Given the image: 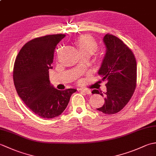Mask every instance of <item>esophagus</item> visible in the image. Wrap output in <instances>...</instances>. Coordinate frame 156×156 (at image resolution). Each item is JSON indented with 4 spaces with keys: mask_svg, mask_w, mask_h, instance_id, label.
I'll return each mask as SVG.
<instances>
[{
    "mask_svg": "<svg viewBox=\"0 0 156 156\" xmlns=\"http://www.w3.org/2000/svg\"><path fill=\"white\" fill-rule=\"evenodd\" d=\"M80 90L83 92V93L86 94H91V90H88V89H83V88H80Z\"/></svg>",
    "mask_w": 156,
    "mask_h": 156,
    "instance_id": "34e87169",
    "label": "esophagus"
}]
</instances>
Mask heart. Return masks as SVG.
<instances>
[{
    "instance_id": "heart-1",
    "label": "heart",
    "mask_w": 156,
    "mask_h": 156,
    "mask_svg": "<svg viewBox=\"0 0 156 156\" xmlns=\"http://www.w3.org/2000/svg\"><path fill=\"white\" fill-rule=\"evenodd\" d=\"M76 45L82 54L92 55L97 50V44L89 36L83 35L79 37L76 41Z\"/></svg>"
}]
</instances>
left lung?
<instances>
[{
	"mask_svg": "<svg viewBox=\"0 0 156 156\" xmlns=\"http://www.w3.org/2000/svg\"><path fill=\"white\" fill-rule=\"evenodd\" d=\"M103 42L106 52L98 74L102 80L107 81V92L104 95L94 89L92 93L105 97L103 106L97 110L112 115L122 110L133 96L136 87L137 64L133 52L120 39L107 34Z\"/></svg>",
	"mask_w": 156,
	"mask_h": 156,
	"instance_id": "1",
	"label": "left lung"
}]
</instances>
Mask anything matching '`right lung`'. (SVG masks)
<instances>
[{"label":"right lung","mask_w":156,"mask_h":156,"mask_svg":"<svg viewBox=\"0 0 156 156\" xmlns=\"http://www.w3.org/2000/svg\"><path fill=\"white\" fill-rule=\"evenodd\" d=\"M66 35H49L25 44L16 56L13 80L19 97L39 117L51 119L67 107L76 89H56L49 80L56 45Z\"/></svg>","instance_id":"1"}]
</instances>
